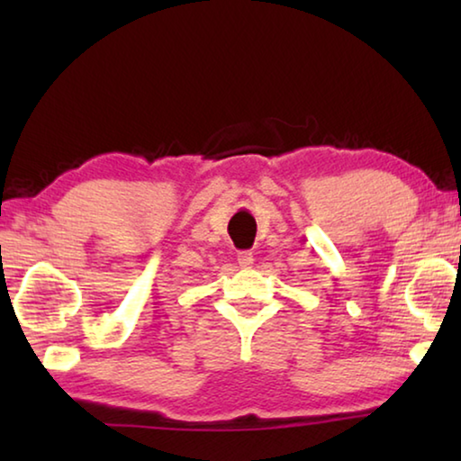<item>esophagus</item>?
<instances>
[{
    "label": "esophagus",
    "mask_w": 461,
    "mask_h": 461,
    "mask_svg": "<svg viewBox=\"0 0 461 461\" xmlns=\"http://www.w3.org/2000/svg\"><path fill=\"white\" fill-rule=\"evenodd\" d=\"M238 264L241 268H252V264H254L252 252H240L238 254Z\"/></svg>",
    "instance_id": "esophagus-1"
}]
</instances>
